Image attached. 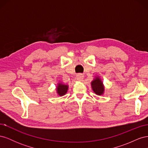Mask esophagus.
Here are the masks:
<instances>
[{
	"label": "esophagus",
	"mask_w": 148,
	"mask_h": 148,
	"mask_svg": "<svg viewBox=\"0 0 148 148\" xmlns=\"http://www.w3.org/2000/svg\"><path fill=\"white\" fill-rule=\"evenodd\" d=\"M84 78V75L82 73H79L77 75V79L78 80V81H82Z\"/></svg>",
	"instance_id": "esophagus-1"
}]
</instances>
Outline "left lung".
<instances>
[{"label":"left lung","instance_id":"left-lung-1","mask_svg":"<svg viewBox=\"0 0 148 148\" xmlns=\"http://www.w3.org/2000/svg\"><path fill=\"white\" fill-rule=\"evenodd\" d=\"M92 91L98 96L103 95L105 91L104 85L99 77L96 76L91 83Z\"/></svg>","mask_w":148,"mask_h":148}]
</instances>
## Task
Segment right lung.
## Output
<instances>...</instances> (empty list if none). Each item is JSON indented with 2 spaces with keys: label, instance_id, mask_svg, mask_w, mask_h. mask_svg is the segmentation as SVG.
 <instances>
[{
  "label": "right lung",
  "instance_id": "add662e5",
  "mask_svg": "<svg viewBox=\"0 0 148 148\" xmlns=\"http://www.w3.org/2000/svg\"><path fill=\"white\" fill-rule=\"evenodd\" d=\"M69 85L59 82L57 83L56 86V92L59 96H63L68 91Z\"/></svg>",
  "mask_w": 148,
  "mask_h": 148
}]
</instances>
